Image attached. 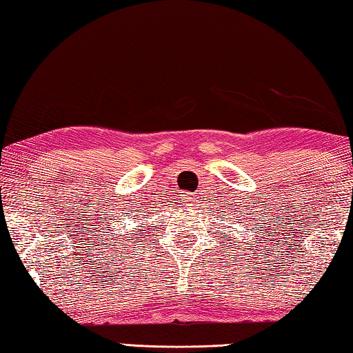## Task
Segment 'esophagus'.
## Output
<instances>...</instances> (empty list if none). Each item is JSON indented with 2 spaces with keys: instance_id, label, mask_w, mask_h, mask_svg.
Wrapping results in <instances>:
<instances>
[{
  "instance_id": "1",
  "label": "esophagus",
  "mask_w": 353,
  "mask_h": 353,
  "mask_svg": "<svg viewBox=\"0 0 353 353\" xmlns=\"http://www.w3.org/2000/svg\"><path fill=\"white\" fill-rule=\"evenodd\" d=\"M192 199H194V197H192Z\"/></svg>"
}]
</instances>
